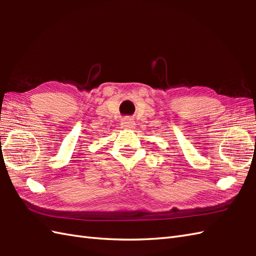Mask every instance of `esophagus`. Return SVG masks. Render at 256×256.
<instances>
[{
  "mask_svg": "<svg viewBox=\"0 0 256 256\" xmlns=\"http://www.w3.org/2000/svg\"><path fill=\"white\" fill-rule=\"evenodd\" d=\"M122 126L124 128H133L135 126V122L131 118H125L122 121Z\"/></svg>",
  "mask_w": 256,
  "mask_h": 256,
  "instance_id": "34e87169",
  "label": "esophagus"
}]
</instances>
